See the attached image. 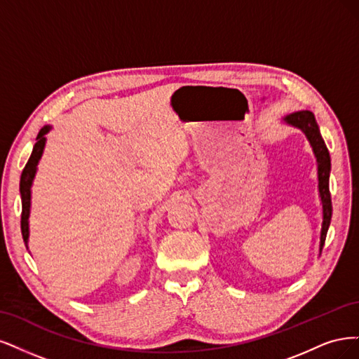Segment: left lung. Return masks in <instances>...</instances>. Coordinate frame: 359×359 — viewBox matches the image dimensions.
<instances>
[{
  "mask_svg": "<svg viewBox=\"0 0 359 359\" xmlns=\"http://www.w3.org/2000/svg\"><path fill=\"white\" fill-rule=\"evenodd\" d=\"M283 121L287 125H292L306 134L307 140L310 142V146L313 149V154L316 156L318 180H319L318 188H319V196L322 203V228H320V241H319V252H322V248L325 245V238H327V233H328L331 216H332V204H331V194H330V171H331L330 152L320 135L319 126L316 123L313 113L309 110L295 111V113L287 114Z\"/></svg>",
  "mask_w": 359,
  "mask_h": 359,
  "instance_id": "left-lung-1",
  "label": "left lung"
}]
</instances>
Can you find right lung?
Wrapping results in <instances>:
<instances>
[{
	"instance_id": "1",
	"label": "right lung",
	"mask_w": 359,
	"mask_h": 359,
	"mask_svg": "<svg viewBox=\"0 0 359 359\" xmlns=\"http://www.w3.org/2000/svg\"><path fill=\"white\" fill-rule=\"evenodd\" d=\"M50 131V126H43L40 130L39 135H37V142L34 144L32 149V154L28 159V163L22 171V176H20V198H22V216H20V229H22V237H24L25 241V246L28 249V237H29V209H31V187H32V180L34 176H36V171H37V165H39V161L43 155V150H44V144H46V134Z\"/></svg>"
}]
</instances>
